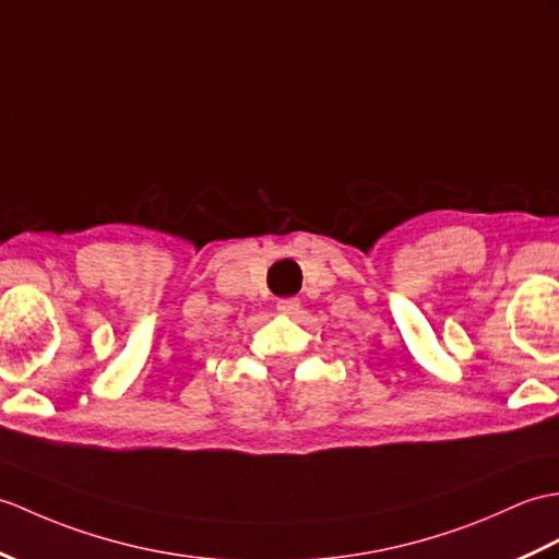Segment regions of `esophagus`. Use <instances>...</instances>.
Instances as JSON below:
<instances>
[{
    "label": "esophagus",
    "mask_w": 559,
    "mask_h": 559,
    "mask_svg": "<svg viewBox=\"0 0 559 559\" xmlns=\"http://www.w3.org/2000/svg\"><path fill=\"white\" fill-rule=\"evenodd\" d=\"M276 309L283 311V314L293 317V314H297V311H300V300H297V297H285V300H278Z\"/></svg>",
    "instance_id": "obj_1"
}]
</instances>
